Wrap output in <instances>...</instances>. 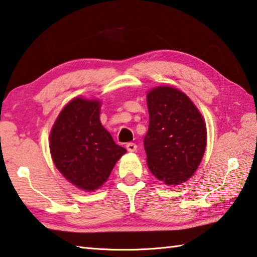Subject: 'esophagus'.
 Returning a JSON list of instances; mask_svg holds the SVG:
<instances>
[{"instance_id": "34e87169", "label": "esophagus", "mask_w": 257, "mask_h": 257, "mask_svg": "<svg viewBox=\"0 0 257 257\" xmlns=\"http://www.w3.org/2000/svg\"><path fill=\"white\" fill-rule=\"evenodd\" d=\"M125 148H127V151L129 153H134V152H136L137 145L134 144V143H128L127 145H125Z\"/></svg>"}]
</instances>
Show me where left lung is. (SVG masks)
Wrapping results in <instances>:
<instances>
[{
	"label": "left lung",
	"mask_w": 257,
	"mask_h": 257,
	"mask_svg": "<svg viewBox=\"0 0 257 257\" xmlns=\"http://www.w3.org/2000/svg\"><path fill=\"white\" fill-rule=\"evenodd\" d=\"M148 132L144 138L152 174L167 185L188 181L201 163L207 128L189 96L171 86L154 87L147 94Z\"/></svg>",
	"instance_id": "8db88e82"
}]
</instances>
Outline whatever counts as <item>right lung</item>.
<instances>
[{
    "label": "right lung",
    "instance_id": "obj_1",
    "mask_svg": "<svg viewBox=\"0 0 257 257\" xmlns=\"http://www.w3.org/2000/svg\"><path fill=\"white\" fill-rule=\"evenodd\" d=\"M100 108V101L75 97L60 111L49 136L55 166L76 188L88 192L108 180L127 152L101 124Z\"/></svg>",
    "mask_w": 257,
    "mask_h": 257
}]
</instances>
